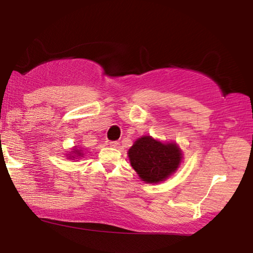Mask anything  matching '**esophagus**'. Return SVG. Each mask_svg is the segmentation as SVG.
<instances>
[{"label": "esophagus", "instance_id": "1", "mask_svg": "<svg viewBox=\"0 0 253 253\" xmlns=\"http://www.w3.org/2000/svg\"><path fill=\"white\" fill-rule=\"evenodd\" d=\"M109 145H110V146H112V147H114V148L120 147V143H119V141H110Z\"/></svg>", "mask_w": 253, "mask_h": 253}]
</instances>
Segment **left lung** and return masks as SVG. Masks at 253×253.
<instances>
[{"label":"left lung","mask_w":253,"mask_h":253,"mask_svg":"<svg viewBox=\"0 0 253 253\" xmlns=\"http://www.w3.org/2000/svg\"><path fill=\"white\" fill-rule=\"evenodd\" d=\"M131 167L148 184L164 182L175 174L183 160V152L175 141H160L141 136L127 151Z\"/></svg>","instance_id":"left-lung-1"}]
</instances>
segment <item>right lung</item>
Returning a JSON list of instances; mask_svg holds the SVG:
<instances>
[{"label": "right lung", "mask_w": 253, "mask_h": 253, "mask_svg": "<svg viewBox=\"0 0 253 253\" xmlns=\"http://www.w3.org/2000/svg\"><path fill=\"white\" fill-rule=\"evenodd\" d=\"M84 151H83L81 147L74 146L68 154H65V157H67V159H70V160H77V159L84 157Z\"/></svg>", "instance_id": "add662e5"}]
</instances>
